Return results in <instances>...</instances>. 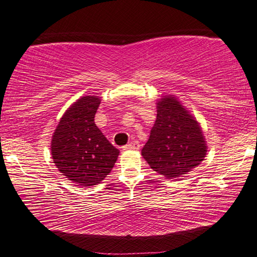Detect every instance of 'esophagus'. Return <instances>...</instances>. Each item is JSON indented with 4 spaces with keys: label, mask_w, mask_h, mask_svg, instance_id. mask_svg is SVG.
Wrapping results in <instances>:
<instances>
[{
    "label": "esophagus",
    "mask_w": 257,
    "mask_h": 257,
    "mask_svg": "<svg viewBox=\"0 0 257 257\" xmlns=\"http://www.w3.org/2000/svg\"><path fill=\"white\" fill-rule=\"evenodd\" d=\"M139 147V143L138 142H130L127 145H124L122 147V151H129V150H137Z\"/></svg>",
    "instance_id": "esophagus-1"
}]
</instances>
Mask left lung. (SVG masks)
<instances>
[{
    "label": "left lung",
    "mask_w": 257,
    "mask_h": 257,
    "mask_svg": "<svg viewBox=\"0 0 257 257\" xmlns=\"http://www.w3.org/2000/svg\"><path fill=\"white\" fill-rule=\"evenodd\" d=\"M142 155L167 179L186 175L205 158L206 144L197 121L175 97L159 101L155 123Z\"/></svg>",
    "instance_id": "1"
}]
</instances>
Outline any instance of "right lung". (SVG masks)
I'll return each instance as SVG.
<instances>
[{"label": "right lung", "instance_id": "1", "mask_svg": "<svg viewBox=\"0 0 257 257\" xmlns=\"http://www.w3.org/2000/svg\"><path fill=\"white\" fill-rule=\"evenodd\" d=\"M99 103L97 96L78 99L61 118L52 138L56 168L82 187L99 184L111 172L120 153L95 124Z\"/></svg>", "mask_w": 257, "mask_h": 257}]
</instances>
